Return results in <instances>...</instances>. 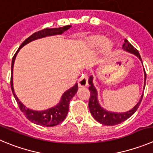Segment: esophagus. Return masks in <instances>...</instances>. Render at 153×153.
I'll list each match as a JSON object with an SVG mask.
<instances>
[{
    "label": "esophagus",
    "mask_w": 153,
    "mask_h": 153,
    "mask_svg": "<svg viewBox=\"0 0 153 153\" xmlns=\"http://www.w3.org/2000/svg\"><path fill=\"white\" fill-rule=\"evenodd\" d=\"M78 85L79 88H85L88 85V74H83L78 80Z\"/></svg>",
    "instance_id": "obj_1"
}]
</instances>
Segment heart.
Masks as SVG:
<instances>
[{
    "label": "heart",
    "mask_w": 153,
    "mask_h": 153,
    "mask_svg": "<svg viewBox=\"0 0 153 153\" xmlns=\"http://www.w3.org/2000/svg\"><path fill=\"white\" fill-rule=\"evenodd\" d=\"M84 44L88 48L94 49L100 46L102 51H107L112 49V42L109 39L105 38V36L100 34H93L86 37L84 39Z\"/></svg>",
    "instance_id": "obj_1"
}]
</instances>
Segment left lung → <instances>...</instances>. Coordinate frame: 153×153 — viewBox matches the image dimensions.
Masks as SVG:
<instances>
[{
  "instance_id": "1",
  "label": "left lung",
  "mask_w": 153,
  "mask_h": 153,
  "mask_svg": "<svg viewBox=\"0 0 153 153\" xmlns=\"http://www.w3.org/2000/svg\"><path fill=\"white\" fill-rule=\"evenodd\" d=\"M122 49L124 51H127L128 53L134 54L136 56H137L140 59V60L142 62V59H141L140 55L139 52L136 48L130 44L129 41L127 39L125 40V43H124L123 46H122ZM143 63V62H142ZM144 75H145V79H144V88H145L146 85V74L145 70H144ZM88 83H89L90 87L89 90L91 92V97L89 99V109L91 112V115L94 117V118L96 120L97 122H100V124L104 125H109V126H112V125H118V124L122 123V122L126 121L128 118H129L137 110L138 107L140 105V102L142 101L143 96V94L141 96L140 100L139 102L133 107L131 110L125 112H109V111L105 110L103 109L99 103V101L97 99V91L96 88L94 87V83H93V77L91 76L88 80Z\"/></svg>"
}]
</instances>
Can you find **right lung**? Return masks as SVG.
<instances>
[{"label": "right lung", "instance_id": "obj_1", "mask_svg": "<svg viewBox=\"0 0 153 153\" xmlns=\"http://www.w3.org/2000/svg\"><path fill=\"white\" fill-rule=\"evenodd\" d=\"M72 25H65V26L61 27V28H44V29L38 31L35 33L32 34L31 36L28 37L27 39L23 41L20 47L19 48L18 51L13 56L12 59V65H11V79H10V86L12 89L13 94L14 97L18 103L19 107L20 110L23 112L27 118L32 123L36 124V125H41V126L46 127H53L59 125L62 122H63L64 119L66 117L68 112V107H69V102L72 97L75 96L78 91V84H75L72 88L67 90L61 97L60 101L55 106L50 108L43 111H35L28 109L24 105L22 102L19 101L16 95L15 94L13 89V65L15 62V59L16 57L17 53L19 51V50L25 46V44H28L29 42L35 40L40 39V38H45L47 36H52V35H62L64 31L68 30L71 28Z\"/></svg>", "mask_w": 153, "mask_h": 153}]
</instances>
